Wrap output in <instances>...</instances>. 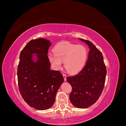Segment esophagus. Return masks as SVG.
I'll return each instance as SVG.
<instances>
[{
  "mask_svg": "<svg viewBox=\"0 0 126 126\" xmlns=\"http://www.w3.org/2000/svg\"><path fill=\"white\" fill-rule=\"evenodd\" d=\"M63 78H64V80L66 81L67 80V76H66V75L63 74Z\"/></svg>",
  "mask_w": 126,
  "mask_h": 126,
  "instance_id": "34e87169",
  "label": "esophagus"
}]
</instances>
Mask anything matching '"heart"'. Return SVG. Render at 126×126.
Returning a JSON list of instances; mask_svg holds the SVG:
<instances>
[{"mask_svg": "<svg viewBox=\"0 0 126 126\" xmlns=\"http://www.w3.org/2000/svg\"><path fill=\"white\" fill-rule=\"evenodd\" d=\"M54 54L48 55L49 62L54 67L59 69L64 62V66L71 74L79 72L84 66L87 57V50L82 45L67 41L58 43L54 49Z\"/></svg>", "mask_w": 126, "mask_h": 126, "instance_id": "1", "label": "heart"}]
</instances>
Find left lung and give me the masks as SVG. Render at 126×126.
<instances>
[{
    "label": "left lung",
    "instance_id": "8db88e82",
    "mask_svg": "<svg viewBox=\"0 0 126 126\" xmlns=\"http://www.w3.org/2000/svg\"><path fill=\"white\" fill-rule=\"evenodd\" d=\"M88 46L86 64L77 74L67 77L72 87L69 95L71 104L78 108H86L94 104L100 96L105 86L106 67L102 53L89 40L79 39Z\"/></svg>",
    "mask_w": 126,
    "mask_h": 126
}]
</instances>
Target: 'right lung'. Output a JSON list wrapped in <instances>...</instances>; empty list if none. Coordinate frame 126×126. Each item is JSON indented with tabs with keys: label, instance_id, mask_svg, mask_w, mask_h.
I'll use <instances>...</instances> for the list:
<instances>
[{
	"label": "right lung",
	"instance_id": "obj_1",
	"mask_svg": "<svg viewBox=\"0 0 126 126\" xmlns=\"http://www.w3.org/2000/svg\"><path fill=\"white\" fill-rule=\"evenodd\" d=\"M51 45L50 41L44 38L30 40L20 52L18 66V83L21 96L29 106L39 110L51 107L64 80L59 71L50 69L48 52Z\"/></svg>",
	"mask_w": 126,
	"mask_h": 126
}]
</instances>
